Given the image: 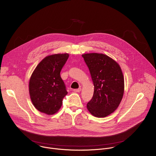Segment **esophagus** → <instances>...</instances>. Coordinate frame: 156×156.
Segmentation results:
<instances>
[{
	"label": "esophagus",
	"mask_w": 156,
	"mask_h": 156,
	"mask_svg": "<svg viewBox=\"0 0 156 156\" xmlns=\"http://www.w3.org/2000/svg\"><path fill=\"white\" fill-rule=\"evenodd\" d=\"M81 90V88H78V89H75V90H73V91L74 92H76V93H79L80 92Z\"/></svg>",
	"instance_id": "obj_1"
}]
</instances>
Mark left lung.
I'll list each match as a JSON object with an SVG mask.
<instances>
[{"label":"left lung","instance_id":"8db88e82","mask_svg":"<svg viewBox=\"0 0 156 156\" xmlns=\"http://www.w3.org/2000/svg\"><path fill=\"white\" fill-rule=\"evenodd\" d=\"M90 70L94 90L87 108L96 117H105L119 107L124 93V78L119 65L98 53L82 55Z\"/></svg>","mask_w":156,"mask_h":156}]
</instances>
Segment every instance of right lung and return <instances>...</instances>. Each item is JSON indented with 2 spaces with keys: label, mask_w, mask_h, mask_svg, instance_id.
<instances>
[{
  "label": "right lung",
  "mask_w": 156,
  "mask_h": 156,
  "mask_svg": "<svg viewBox=\"0 0 156 156\" xmlns=\"http://www.w3.org/2000/svg\"><path fill=\"white\" fill-rule=\"evenodd\" d=\"M68 54L48 56L37 65L29 83L31 100L39 112L55 114L60 108L63 98L67 94L60 72L69 58Z\"/></svg>",
  "instance_id": "1"
}]
</instances>
